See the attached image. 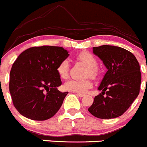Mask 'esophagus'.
Returning a JSON list of instances; mask_svg holds the SVG:
<instances>
[{
  "mask_svg": "<svg viewBox=\"0 0 147 147\" xmlns=\"http://www.w3.org/2000/svg\"><path fill=\"white\" fill-rule=\"evenodd\" d=\"M77 96L79 97H84L85 95H84V94H77Z\"/></svg>",
  "mask_w": 147,
  "mask_h": 147,
  "instance_id": "esophagus-1",
  "label": "esophagus"
}]
</instances>
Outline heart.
<instances>
[{
    "mask_svg": "<svg viewBox=\"0 0 147 147\" xmlns=\"http://www.w3.org/2000/svg\"><path fill=\"white\" fill-rule=\"evenodd\" d=\"M76 59L79 61L82 62L87 66V76H89L93 78H96L98 74V69L97 67L98 62L94 55L88 52L83 51L77 55ZM69 67H70V65H69V62L67 59L63 60L59 63L57 66V72L61 78L63 79H66L68 78L69 73ZM91 86H92V84L88 79H71L66 81V84H64L65 88L67 91L78 93V94L85 93Z\"/></svg>",
    "mask_w": 147,
    "mask_h": 147,
    "instance_id": "b5f03b06",
    "label": "heart"
}]
</instances>
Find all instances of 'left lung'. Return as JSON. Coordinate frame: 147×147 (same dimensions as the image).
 <instances>
[{
  "instance_id": "obj_1",
  "label": "left lung",
  "mask_w": 147,
  "mask_h": 147,
  "mask_svg": "<svg viewBox=\"0 0 147 147\" xmlns=\"http://www.w3.org/2000/svg\"><path fill=\"white\" fill-rule=\"evenodd\" d=\"M93 53L108 71L98 88L102 91L94 97L88 110L97 118H117L130 107L139 94L142 77L139 62L133 53L119 46L94 47Z\"/></svg>"
}]
</instances>
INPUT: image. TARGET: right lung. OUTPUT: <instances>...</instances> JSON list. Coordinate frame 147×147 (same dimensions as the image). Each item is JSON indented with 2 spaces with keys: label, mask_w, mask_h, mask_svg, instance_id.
Returning <instances> with one entry per match:
<instances>
[{
  "label": "right lung",
  "mask_w": 147,
  "mask_h": 147,
  "mask_svg": "<svg viewBox=\"0 0 147 147\" xmlns=\"http://www.w3.org/2000/svg\"><path fill=\"white\" fill-rule=\"evenodd\" d=\"M69 56L59 46L31 47L21 53L10 72L9 91L15 108L28 119L44 121L55 115L69 92L57 87L60 62Z\"/></svg>",
  "instance_id": "1"
}]
</instances>
